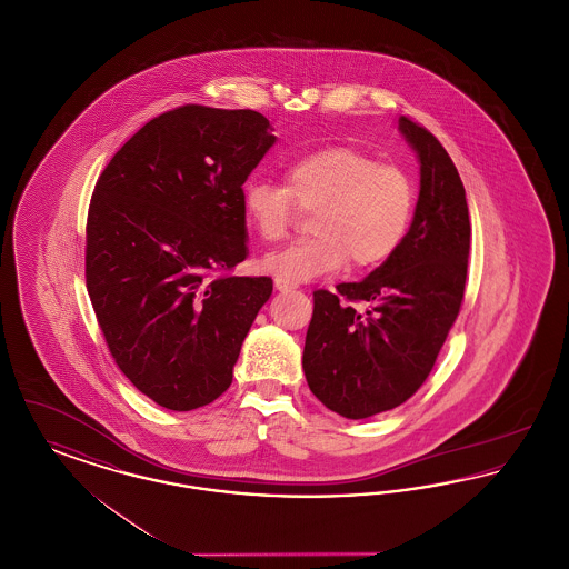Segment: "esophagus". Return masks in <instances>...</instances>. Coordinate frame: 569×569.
I'll return each instance as SVG.
<instances>
[{"instance_id": "34e87169", "label": "esophagus", "mask_w": 569, "mask_h": 569, "mask_svg": "<svg viewBox=\"0 0 569 569\" xmlns=\"http://www.w3.org/2000/svg\"><path fill=\"white\" fill-rule=\"evenodd\" d=\"M274 288H277L279 292H288V290H295V288H297V283L286 281V279H274Z\"/></svg>"}]
</instances>
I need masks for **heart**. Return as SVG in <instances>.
Segmentation results:
<instances>
[{
	"label": "heart",
	"mask_w": 569,
	"mask_h": 569,
	"mask_svg": "<svg viewBox=\"0 0 569 569\" xmlns=\"http://www.w3.org/2000/svg\"><path fill=\"white\" fill-rule=\"evenodd\" d=\"M286 186L249 179L241 191L247 223L264 241L286 237L295 209H313L307 239L262 258V271L309 281L383 264L406 239L416 191L403 168L353 147H325L286 163Z\"/></svg>",
	"instance_id": "obj_1"
}]
</instances>
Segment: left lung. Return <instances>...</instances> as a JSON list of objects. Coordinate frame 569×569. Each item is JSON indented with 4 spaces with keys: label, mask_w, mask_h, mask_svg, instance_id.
<instances>
[{
    "label": "left lung",
    "mask_w": 569,
    "mask_h": 569,
    "mask_svg": "<svg viewBox=\"0 0 569 569\" xmlns=\"http://www.w3.org/2000/svg\"><path fill=\"white\" fill-rule=\"evenodd\" d=\"M399 130L420 162L406 239L362 281L316 290L305 339L311 392L350 420L395 409L425 383L465 297L471 223L459 170L427 128L399 117Z\"/></svg>",
    "instance_id": "left-lung-1"
}]
</instances>
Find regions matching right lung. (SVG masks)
Listing matches in <instances>:
<instances>
[{"label":"right lung","instance_id":"add662e5","mask_svg":"<svg viewBox=\"0 0 569 569\" xmlns=\"http://www.w3.org/2000/svg\"><path fill=\"white\" fill-rule=\"evenodd\" d=\"M256 110L188 104L142 126L110 160L87 216L84 277L107 346L158 406L213 403L271 277H232L247 258L241 191L274 144Z\"/></svg>","mask_w":569,"mask_h":569}]
</instances>
